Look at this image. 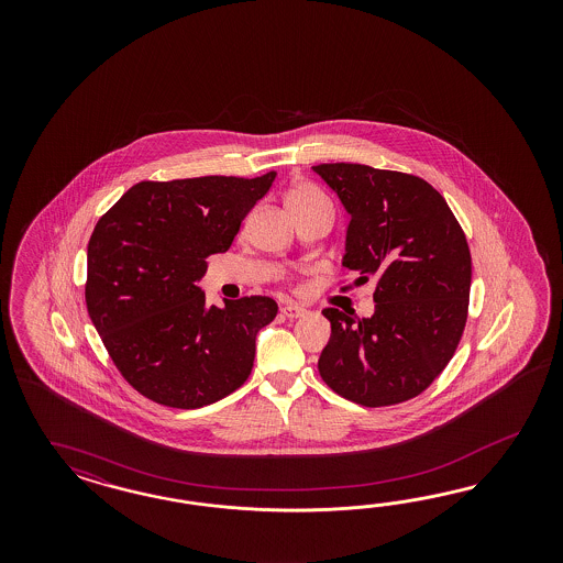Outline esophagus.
Returning <instances> with one entry per match:
<instances>
[{
  "label": "esophagus",
  "instance_id": "34e87169",
  "mask_svg": "<svg viewBox=\"0 0 563 563\" xmlns=\"http://www.w3.org/2000/svg\"><path fill=\"white\" fill-rule=\"evenodd\" d=\"M280 311H283V316L289 318V320H297V318H301V316L306 313V309L299 306H285Z\"/></svg>",
  "mask_w": 563,
  "mask_h": 563
}]
</instances>
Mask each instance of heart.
Segmentation results:
<instances>
[{
    "label": "heart",
    "instance_id": "obj_1",
    "mask_svg": "<svg viewBox=\"0 0 563 563\" xmlns=\"http://www.w3.org/2000/svg\"><path fill=\"white\" fill-rule=\"evenodd\" d=\"M287 208H289L290 214L295 212H307V210H328L334 214V208H332V200L328 198L324 189L313 186V184H297L289 189L287 198Z\"/></svg>",
    "mask_w": 563,
    "mask_h": 563
}]
</instances>
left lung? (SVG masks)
I'll use <instances>...</instances> for the list:
<instances>
[{"label":"left lung","instance_id":"left-lung-1","mask_svg":"<svg viewBox=\"0 0 563 563\" xmlns=\"http://www.w3.org/2000/svg\"><path fill=\"white\" fill-rule=\"evenodd\" d=\"M313 170L351 214L342 264L375 278V313L325 307L332 336L318 369L361 407H393L426 393L454 357L468 318L471 250L461 222L426 179L357 163Z\"/></svg>","mask_w":563,"mask_h":563}]
</instances>
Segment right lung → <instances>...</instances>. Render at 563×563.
<instances>
[{"instance_id": "obj_1", "label": "right lung", "mask_w": 563, "mask_h": 563, "mask_svg": "<svg viewBox=\"0 0 563 563\" xmlns=\"http://www.w3.org/2000/svg\"><path fill=\"white\" fill-rule=\"evenodd\" d=\"M206 175L140 181L102 214L88 241L86 309L125 382L173 409H200L252 374L256 334L276 318L271 297L206 306V257L227 252L273 186Z\"/></svg>"}]
</instances>
